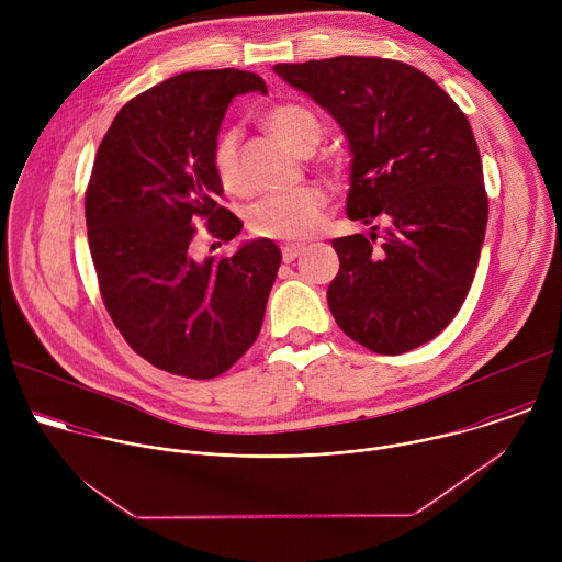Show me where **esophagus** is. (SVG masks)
<instances>
[{
    "instance_id": "obj_1",
    "label": "esophagus",
    "mask_w": 562,
    "mask_h": 562,
    "mask_svg": "<svg viewBox=\"0 0 562 562\" xmlns=\"http://www.w3.org/2000/svg\"><path fill=\"white\" fill-rule=\"evenodd\" d=\"M304 254V247L302 245H284L282 247V260L284 262H293L297 256Z\"/></svg>"
}]
</instances>
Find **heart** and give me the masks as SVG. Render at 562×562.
<instances>
[{
	"instance_id": "obj_1",
	"label": "heart",
	"mask_w": 562,
	"mask_h": 562,
	"mask_svg": "<svg viewBox=\"0 0 562 562\" xmlns=\"http://www.w3.org/2000/svg\"><path fill=\"white\" fill-rule=\"evenodd\" d=\"M262 120L267 128L297 155L313 150L319 137H323V126H319L315 113L295 102L271 106ZM237 144L239 133L231 128L217 135L211 153L213 171L228 193H237L243 189V180H239L237 173ZM327 202V193L315 184L267 195L249 209L247 224L258 237L300 243V239L311 237L323 226Z\"/></svg>"
}]
</instances>
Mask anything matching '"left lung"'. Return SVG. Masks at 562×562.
<instances>
[{
    "mask_svg": "<svg viewBox=\"0 0 562 562\" xmlns=\"http://www.w3.org/2000/svg\"><path fill=\"white\" fill-rule=\"evenodd\" d=\"M273 70L347 135L349 220L389 222L378 247L375 235L362 233L331 243L340 271L327 302L338 327L382 356L434 340L471 289L487 228L483 165L467 115L405 61L342 55Z\"/></svg>",
    "mask_w": 562,
    "mask_h": 562,
    "instance_id": "8db88e82",
    "label": "left lung"
}]
</instances>
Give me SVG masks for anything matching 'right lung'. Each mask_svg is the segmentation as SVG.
Instances as JSON below:
<instances>
[{
  "mask_svg": "<svg viewBox=\"0 0 562 562\" xmlns=\"http://www.w3.org/2000/svg\"><path fill=\"white\" fill-rule=\"evenodd\" d=\"M265 93L249 70H189L133 98L106 131L87 189L102 300L153 367L209 380L256 342L282 254L258 237L228 258L193 256L195 222L217 245L243 231L217 200L211 153L235 95Z\"/></svg>",
  "mask_w": 562,
  "mask_h": 562,
  "instance_id": "1",
  "label": "right lung"
}]
</instances>
